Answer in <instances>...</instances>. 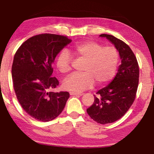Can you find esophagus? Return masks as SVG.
Listing matches in <instances>:
<instances>
[{"instance_id":"esophagus-1","label":"esophagus","mask_w":154,"mask_h":154,"mask_svg":"<svg viewBox=\"0 0 154 154\" xmlns=\"http://www.w3.org/2000/svg\"><path fill=\"white\" fill-rule=\"evenodd\" d=\"M70 94L71 96H82L83 94L81 93H77V92H70Z\"/></svg>"}]
</instances>
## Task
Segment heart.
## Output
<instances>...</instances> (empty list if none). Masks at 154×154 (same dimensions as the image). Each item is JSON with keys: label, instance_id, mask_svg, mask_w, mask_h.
Masks as SVG:
<instances>
[{"label": "heart", "instance_id": "b5f03b06", "mask_svg": "<svg viewBox=\"0 0 154 154\" xmlns=\"http://www.w3.org/2000/svg\"><path fill=\"white\" fill-rule=\"evenodd\" d=\"M69 52L77 59L84 60L82 72L72 73L63 82L65 90L80 92L92 88L94 82L105 85L113 79L119 63V54L113 47H103L93 41L77 44ZM71 55L67 50H62L56 58V64L62 73L71 70Z\"/></svg>", "mask_w": 154, "mask_h": 154}]
</instances>
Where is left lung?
Wrapping results in <instances>:
<instances>
[{
    "label": "left lung",
    "instance_id": "left-lung-1",
    "mask_svg": "<svg viewBox=\"0 0 154 154\" xmlns=\"http://www.w3.org/2000/svg\"><path fill=\"white\" fill-rule=\"evenodd\" d=\"M114 45L121 60L118 72L106 87L99 90L93 105L87 113L93 120L106 124L123 117L133 103L139 85V68L136 57L130 47L114 36L102 34Z\"/></svg>",
    "mask_w": 154,
    "mask_h": 154
}]
</instances>
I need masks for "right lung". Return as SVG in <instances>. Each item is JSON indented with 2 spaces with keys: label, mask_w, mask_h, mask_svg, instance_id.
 <instances>
[{
  "label": "right lung",
  "mask_w": 154,
  "mask_h": 154,
  "mask_svg": "<svg viewBox=\"0 0 154 154\" xmlns=\"http://www.w3.org/2000/svg\"><path fill=\"white\" fill-rule=\"evenodd\" d=\"M71 41L66 36L41 34L28 38L15 54L11 76L15 94L23 109L36 120H53L66 105L69 92L49 90L59 84L51 77L56 57Z\"/></svg>",
  "instance_id": "right-lung-1"
}]
</instances>
